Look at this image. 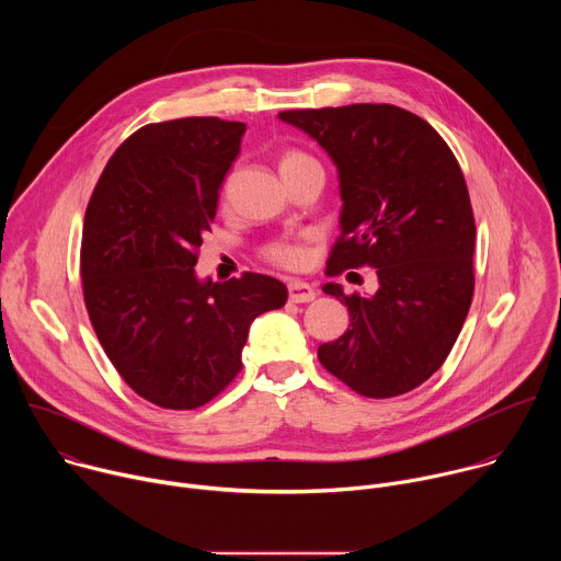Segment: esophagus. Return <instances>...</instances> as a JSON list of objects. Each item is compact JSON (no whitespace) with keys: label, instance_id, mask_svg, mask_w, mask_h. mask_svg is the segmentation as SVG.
Segmentation results:
<instances>
[{"label":"esophagus","instance_id":"esophagus-1","mask_svg":"<svg viewBox=\"0 0 561 561\" xmlns=\"http://www.w3.org/2000/svg\"><path fill=\"white\" fill-rule=\"evenodd\" d=\"M314 288L306 282H299V279H293L288 284V299L295 301V304H306V301H312L314 299Z\"/></svg>","mask_w":561,"mask_h":561}]
</instances>
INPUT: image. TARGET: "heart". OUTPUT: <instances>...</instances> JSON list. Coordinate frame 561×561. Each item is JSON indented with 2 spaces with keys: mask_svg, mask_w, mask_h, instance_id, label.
I'll use <instances>...</instances> for the list:
<instances>
[{
  "mask_svg": "<svg viewBox=\"0 0 561 561\" xmlns=\"http://www.w3.org/2000/svg\"><path fill=\"white\" fill-rule=\"evenodd\" d=\"M312 167H319L317 159L299 148H286L279 154V173L284 180H290L293 175H297L306 169H312ZM226 188H228V182L224 186V193H226ZM262 253H264V260H268L271 264L282 266V268H297L304 262V251L297 244L286 242V239H277V242L266 244Z\"/></svg>",
  "mask_w": 561,
  "mask_h": 561,
  "instance_id": "heart-1",
  "label": "heart"
}]
</instances>
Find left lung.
Instances as JSON below:
<instances>
[{"instance_id": "obj_1", "label": "left lung", "mask_w": 561, "mask_h": 561, "mask_svg": "<svg viewBox=\"0 0 561 561\" xmlns=\"http://www.w3.org/2000/svg\"><path fill=\"white\" fill-rule=\"evenodd\" d=\"M337 167L342 234L327 275L370 266V297L324 293L348 306V331L317 348L322 366L364 397L424 383L446 362L474 290V217L463 173L442 135L392 104L284 111Z\"/></svg>"}]
</instances>
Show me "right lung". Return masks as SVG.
<instances>
[{
	"label": "right lung",
	"mask_w": 561,
	"mask_h": 561,
	"mask_svg": "<svg viewBox=\"0 0 561 561\" xmlns=\"http://www.w3.org/2000/svg\"><path fill=\"white\" fill-rule=\"evenodd\" d=\"M244 130L219 117L146 124L108 159L87 208L79 273L91 324L122 379L159 409L208 404L242 370L253 319L288 297L260 273L195 275Z\"/></svg>",
	"instance_id": "add662e5"
}]
</instances>
